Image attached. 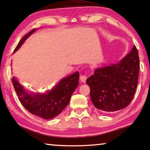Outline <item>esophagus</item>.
I'll list each match as a JSON object with an SVG mask.
<instances>
[{
  "instance_id": "34e87169",
  "label": "esophagus",
  "mask_w": 150,
  "mask_h": 150,
  "mask_svg": "<svg viewBox=\"0 0 150 150\" xmlns=\"http://www.w3.org/2000/svg\"><path fill=\"white\" fill-rule=\"evenodd\" d=\"M86 75H81L80 77H79V79H80V81L81 82L83 83H85L86 82Z\"/></svg>"
}]
</instances>
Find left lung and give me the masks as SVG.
Segmentation results:
<instances>
[{"mask_svg":"<svg viewBox=\"0 0 150 150\" xmlns=\"http://www.w3.org/2000/svg\"><path fill=\"white\" fill-rule=\"evenodd\" d=\"M138 73L139 57L135 45L117 63L96 68L86 79L95 107L113 112L129 105L137 87Z\"/></svg>","mask_w":150,"mask_h":150,"instance_id":"left-lung-1","label":"left lung"}]
</instances>
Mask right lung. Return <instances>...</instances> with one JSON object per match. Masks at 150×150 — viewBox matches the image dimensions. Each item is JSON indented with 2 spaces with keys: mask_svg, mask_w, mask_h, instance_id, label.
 <instances>
[{
  "mask_svg": "<svg viewBox=\"0 0 150 150\" xmlns=\"http://www.w3.org/2000/svg\"><path fill=\"white\" fill-rule=\"evenodd\" d=\"M37 30V28L33 29L23 37L14 53ZM12 83L19 100L29 112L43 119H51L59 114L69 105L72 94L79 84V72L60 79L52 88L45 92L28 90L14 76L12 77Z\"/></svg>",
  "mask_w": 150,
  "mask_h": 150,
  "instance_id": "add662e5",
  "label": "right lung"
}]
</instances>
